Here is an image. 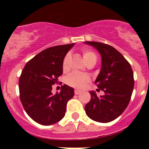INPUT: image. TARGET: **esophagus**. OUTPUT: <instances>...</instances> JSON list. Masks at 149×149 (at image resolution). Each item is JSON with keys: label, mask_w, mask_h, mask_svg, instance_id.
Masks as SVG:
<instances>
[{"label": "esophagus", "mask_w": 149, "mask_h": 149, "mask_svg": "<svg viewBox=\"0 0 149 149\" xmlns=\"http://www.w3.org/2000/svg\"><path fill=\"white\" fill-rule=\"evenodd\" d=\"M74 93L76 95H78V94H79V93H80V91H79V90L76 89V90L74 91Z\"/></svg>", "instance_id": "1"}]
</instances>
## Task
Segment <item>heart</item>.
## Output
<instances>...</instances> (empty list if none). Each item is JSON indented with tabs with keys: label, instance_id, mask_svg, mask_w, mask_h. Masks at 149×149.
<instances>
[{
	"label": "heart",
	"instance_id": "obj_1",
	"mask_svg": "<svg viewBox=\"0 0 149 149\" xmlns=\"http://www.w3.org/2000/svg\"><path fill=\"white\" fill-rule=\"evenodd\" d=\"M82 54L84 56V58L86 61V64L97 61V55L94 52L88 49H84L82 50ZM69 61H70V54H67L64 57L63 60V70L64 72L67 71L68 66H69ZM90 81V77L84 74H79V73H72L67 78V84L71 86H74L77 88H82L84 85L87 84Z\"/></svg>",
	"mask_w": 149,
	"mask_h": 149
}]
</instances>
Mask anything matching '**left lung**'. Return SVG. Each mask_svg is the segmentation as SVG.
I'll return each instance as SVG.
<instances>
[{
	"instance_id": "left-lung-1",
	"label": "left lung",
	"mask_w": 149,
	"mask_h": 149,
	"mask_svg": "<svg viewBox=\"0 0 149 149\" xmlns=\"http://www.w3.org/2000/svg\"><path fill=\"white\" fill-rule=\"evenodd\" d=\"M96 48L102 57L101 70L95 84L104 94L97 97L91 91V99L85 106L92 120L107 123L115 120L129 104L134 88V75L130 63L111 45L98 42H85Z\"/></svg>"
}]
</instances>
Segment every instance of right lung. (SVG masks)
Wrapping results in <instances>:
<instances>
[{
    "label": "right lung",
    "instance_id": "add662e5",
    "mask_svg": "<svg viewBox=\"0 0 149 149\" xmlns=\"http://www.w3.org/2000/svg\"><path fill=\"white\" fill-rule=\"evenodd\" d=\"M74 43L48 48L24 65L19 78L20 100L28 115L36 122L51 125L65 116L66 104L74 96L72 87L63 85L52 93V86L63 74V60Z\"/></svg>",
    "mask_w": 149,
    "mask_h": 149
}]
</instances>
